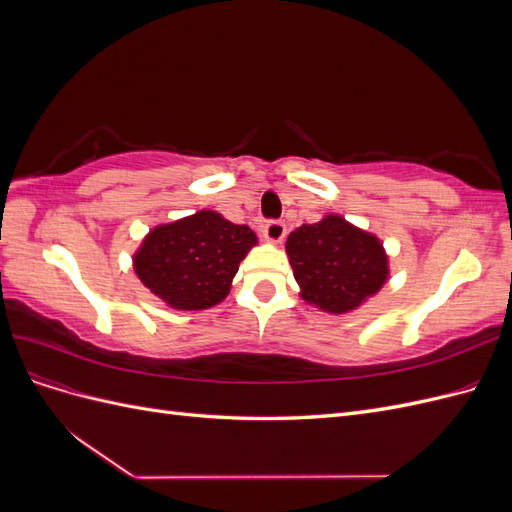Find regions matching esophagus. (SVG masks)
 Instances as JSON below:
<instances>
[{"label": "esophagus", "mask_w": 512, "mask_h": 512, "mask_svg": "<svg viewBox=\"0 0 512 512\" xmlns=\"http://www.w3.org/2000/svg\"><path fill=\"white\" fill-rule=\"evenodd\" d=\"M262 235H265V239L271 243H280L286 235V224L282 220H269L265 226H262Z\"/></svg>", "instance_id": "1"}]
</instances>
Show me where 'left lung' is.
Listing matches in <instances>:
<instances>
[{
	"instance_id": "obj_1",
	"label": "left lung",
	"mask_w": 512,
	"mask_h": 512,
	"mask_svg": "<svg viewBox=\"0 0 512 512\" xmlns=\"http://www.w3.org/2000/svg\"><path fill=\"white\" fill-rule=\"evenodd\" d=\"M286 252L301 297L333 314L359 307L389 273L382 243L339 215L290 232Z\"/></svg>"
}]
</instances>
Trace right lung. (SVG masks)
I'll return each mask as SVG.
<instances>
[{
    "label": "right lung",
    "mask_w": 512,
    "mask_h": 512,
    "mask_svg": "<svg viewBox=\"0 0 512 512\" xmlns=\"http://www.w3.org/2000/svg\"><path fill=\"white\" fill-rule=\"evenodd\" d=\"M254 243L252 228L232 224L220 213L198 211L151 230L134 256V269L170 307L207 309L226 297Z\"/></svg>",
    "instance_id": "add662e5"
}]
</instances>
